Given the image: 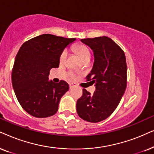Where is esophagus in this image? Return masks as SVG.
<instances>
[{
	"instance_id": "1",
	"label": "esophagus",
	"mask_w": 154,
	"mask_h": 154,
	"mask_svg": "<svg viewBox=\"0 0 154 154\" xmlns=\"http://www.w3.org/2000/svg\"><path fill=\"white\" fill-rule=\"evenodd\" d=\"M75 87H77V85H76V84H74V83L69 84V89H72V88H73Z\"/></svg>"
}]
</instances>
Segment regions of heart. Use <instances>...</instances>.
<instances>
[{
    "mask_svg": "<svg viewBox=\"0 0 154 154\" xmlns=\"http://www.w3.org/2000/svg\"><path fill=\"white\" fill-rule=\"evenodd\" d=\"M77 50V52L78 53L79 56H80V58L84 60L85 58H90V51L89 50V48H87L86 46H84V45H81V46H79L78 47H77L76 48ZM67 55H68V51L67 49H65L64 51H63L62 53H61L60 56V63H63L65 62V60H66Z\"/></svg>",
    "mask_w": 154,
    "mask_h": 154,
    "instance_id": "b5f03b06",
    "label": "heart"
}]
</instances>
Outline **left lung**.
<instances>
[{
  "instance_id": "left-lung-1",
  "label": "left lung",
  "mask_w": 154,
  "mask_h": 154,
  "mask_svg": "<svg viewBox=\"0 0 154 154\" xmlns=\"http://www.w3.org/2000/svg\"><path fill=\"white\" fill-rule=\"evenodd\" d=\"M81 42L93 51L94 63L87 79L96 87L91 94L85 89L77 101L82 119L98 122L111 115L124 95L127 87V64L124 51L111 38L99 36Z\"/></svg>"
}]
</instances>
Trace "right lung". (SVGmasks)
Here are the masks:
<instances>
[{
	"label": "right lung",
	"instance_id": "1",
	"mask_svg": "<svg viewBox=\"0 0 154 154\" xmlns=\"http://www.w3.org/2000/svg\"><path fill=\"white\" fill-rule=\"evenodd\" d=\"M75 40L44 34L20 47L12 72V84L20 104L31 116L47 118L58 111L69 85L63 80L59 83L49 80V71L59 67L61 53Z\"/></svg>",
	"mask_w": 154,
	"mask_h": 154
}]
</instances>
